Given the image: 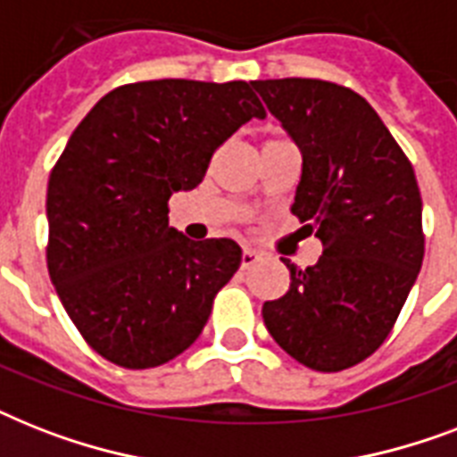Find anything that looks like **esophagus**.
<instances>
[{"instance_id": "obj_1", "label": "esophagus", "mask_w": 457, "mask_h": 457, "mask_svg": "<svg viewBox=\"0 0 457 457\" xmlns=\"http://www.w3.org/2000/svg\"><path fill=\"white\" fill-rule=\"evenodd\" d=\"M256 261H258L256 251H251V249L242 251V268H244V270H246V268H251V265L256 263Z\"/></svg>"}]
</instances>
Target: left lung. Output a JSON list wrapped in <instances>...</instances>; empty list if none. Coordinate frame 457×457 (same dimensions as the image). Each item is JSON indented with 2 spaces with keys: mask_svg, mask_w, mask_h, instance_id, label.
<instances>
[{
  "mask_svg": "<svg viewBox=\"0 0 457 457\" xmlns=\"http://www.w3.org/2000/svg\"><path fill=\"white\" fill-rule=\"evenodd\" d=\"M303 154L292 213L322 242L312 268L263 303L268 332L318 372L353 368L396 325L425 258L415 170L358 92L315 78L251 82Z\"/></svg>",
  "mask_w": 457,
  "mask_h": 457,
  "instance_id": "8db88e82",
  "label": "left lung"
}]
</instances>
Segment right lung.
Segmentation results:
<instances>
[{
    "label": "right lung",
    "mask_w": 457,
    "mask_h": 457,
    "mask_svg": "<svg viewBox=\"0 0 457 457\" xmlns=\"http://www.w3.org/2000/svg\"><path fill=\"white\" fill-rule=\"evenodd\" d=\"M265 118L249 82L145 80L102 96L68 139L46 189V268L82 339L113 365L158 368L199 339L242 263L232 239L168 225L215 149Z\"/></svg>",
    "instance_id": "obj_1"
}]
</instances>
